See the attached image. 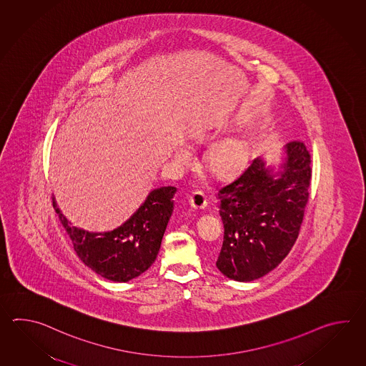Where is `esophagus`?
Masks as SVG:
<instances>
[{"instance_id":"obj_1","label":"esophagus","mask_w":366,"mask_h":366,"mask_svg":"<svg viewBox=\"0 0 366 366\" xmlns=\"http://www.w3.org/2000/svg\"><path fill=\"white\" fill-rule=\"evenodd\" d=\"M188 200L194 209H204L207 207V197L202 194V191H194L192 194L188 196Z\"/></svg>"}]
</instances>
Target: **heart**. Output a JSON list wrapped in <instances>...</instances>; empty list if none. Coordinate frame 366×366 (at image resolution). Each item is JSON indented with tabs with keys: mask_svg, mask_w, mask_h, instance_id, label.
<instances>
[{
	"mask_svg": "<svg viewBox=\"0 0 366 366\" xmlns=\"http://www.w3.org/2000/svg\"><path fill=\"white\" fill-rule=\"evenodd\" d=\"M205 137V133L196 132L192 134L194 142H202ZM249 153V141L244 136L237 133L218 141L210 148L207 154V164L210 172L218 178H230L237 175L247 164ZM172 157L179 164H187L191 161V153L183 145L174 148Z\"/></svg>",
	"mask_w": 366,
	"mask_h": 366,
	"instance_id": "b5f03b06",
	"label": "heart"
}]
</instances>
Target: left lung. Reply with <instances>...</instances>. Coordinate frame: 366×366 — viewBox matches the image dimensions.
Instances as JSON below:
<instances>
[{"label":"left lung","instance_id":"obj_1","mask_svg":"<svg viewBox=\"0 0 366 366\" xmlns=\"http://www.w3.org/2000/svg\"><path fill=\"white\" fill-rule=\"evenodd\" d=\"M276 170L257 158L218 191L224 242L218 269L232 280H257L271 272L296 243L309 200L311 157L304 142L284 148Z\"/></svg>","mask_w":366,"mask_h":366}]
</instances>
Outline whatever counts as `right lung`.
Segmentation results:
<instances>
[{
	"label": "right lung",
	"instance_id": "right-lung-1",
	"mask_svg": "<svg viewBox=\"0 0 366 366\" xmlns=\"http://www.w3.org/2000/svg\"><path fill=\"white\" fill-rule=\"evenodd\" d=\"M175 187H159L129 219L111 232L92 233L70 224L52 199L54 209L65 227L78 257L107 280L127 282L154 263L174 209Z\"/></svg>",
	"mask_w": 366,
	"mask_h": 366
}]
</instances>
